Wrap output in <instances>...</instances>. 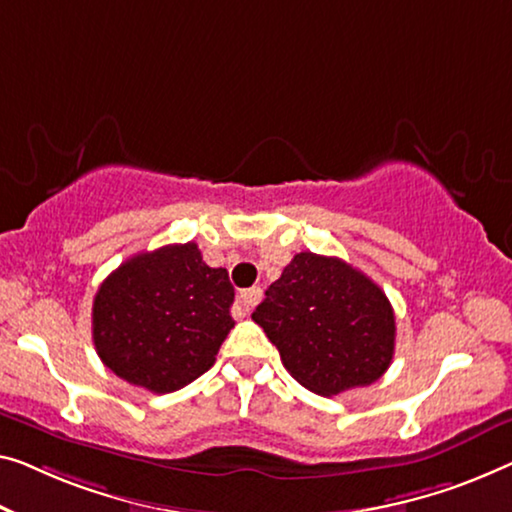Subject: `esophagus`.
Segmentation results:
<instances>
[{
	"label": "esophagus",
	"instance_id": "esophagus-1",
	"mask_svg": "<svg viewBox=\"0 0 512 512\" xmlns=\"http://www.w3.org/2000/svg\"><path fill=\"white\" fill-rule=\"evenodd\" d=\"M259 299H262V289H259V287L243 289V292L239 294V299H236V315L246 317L248 312L255 308Z\"/></svg>",
	"mask_w": 512,
	"mask_h": 512
}]
</instances>
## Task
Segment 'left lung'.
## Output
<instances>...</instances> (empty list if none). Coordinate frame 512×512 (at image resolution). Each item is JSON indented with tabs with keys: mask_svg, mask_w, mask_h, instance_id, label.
Returning a JSON list of instances; mask_svg holds the SVG:
<instances>
[{
	"mask_svg": "<svg viewBox=\"0 0 512 512\" xmlns=\"http://www.w3.org/2000/svg\"><path fill=\"white\" fill-rule=\"evenodd\" d=\"M282 365L331 398L370 386L393 361V305L377 282L340 257L299 253L253 312Z\"/></svg>",
	"mask_w": 512,
	"mask_h": 512,
	"instance_id": "1",
	"label": "left lung"
}]
</instances>
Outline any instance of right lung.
Returning a JSON list of instances; mask_svg holds the SVG:
<instances>
[{
  "mask_svg": "<svg viewBox=\"0 0 512 512\" xmlns=\"http://www.w3.org/2000/svg\"><path fill=\"white\" fill-rule=\"evenodd\" d=\"M232 301L227 271L202 262L193 241L133 255L96 292V354L128 384L179 391L216 363L234 326Z\"/></svg>",
  "mask_w": 512,
  "mask_h": 512,
  "instance_id": "add662e5",
  "label": "right lung"
}]
</instances>
